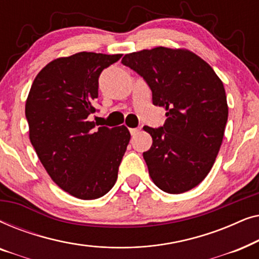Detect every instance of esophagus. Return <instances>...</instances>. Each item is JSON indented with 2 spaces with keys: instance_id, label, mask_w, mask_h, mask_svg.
Listing matches in <instances>:
<instances>
[{
  "instance_id": "1",
  "label": "esophagus",
  "mask_w": 259,
  "mask_h": 259,
  "mask_svg": "<svg viewBox=\"0 0 259 259\" xmlns=\"http://www.w3.org/2000/svg\"><path fill=\"white\" fill-rule=\"evenodd\" d=\"M139 128H130V132H131V134H132V136H136L137 133H139Z\"/></svg>"
}]
</instances>
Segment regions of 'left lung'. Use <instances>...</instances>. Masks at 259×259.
<instances>
[{"label":"left lung","mask_w":259,"mask_h":259,"mask_svg":"<svg viewBox=\"0 0 259 259\" xmlns=\"http://www.w3.org/2000/svg\"><path fill=\"white\" fill-rule=\"evenodd\" d=\"M121 63L146 80L153 105L165 108L164 126L144 131L151 179L164 192H186L211 171L224 138L229 107L224 84L212 67L185 48L155 47L126 54Z\"/></svg>","instance_id":"1"}]
</instances>
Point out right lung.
Segmentation results:
<instances>
[{
  "mask_svg": "<svg viewBox=\"0 0 259 259\" xmlns=\"http://www.w3.org/2000/svg\"><path fill=\"white\" fill-rule=\"evenodd\" d=\"M120 58L92 52L58 58L38 72L28 94L30 143L53 182L79 199H97L114 186L130 143L125 125L95 128L88 120L97 112L100 73Z\"/></svg>",
  "mask_w": 259,
  "mask_h": 259,
  "instance_id": "obj_1",
  "label": "right lung"
}]
</instances>
